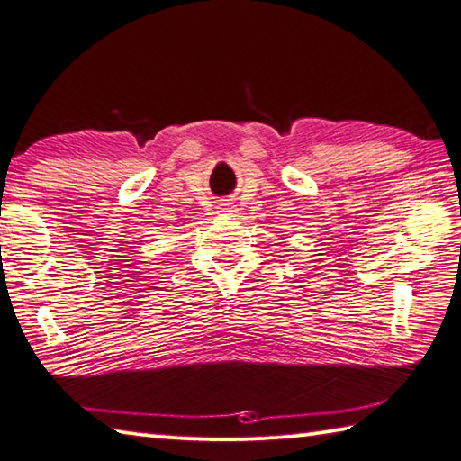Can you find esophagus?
I'll return each instance as SVG.
<instances>
[{
	"label": "esophagus",
	"instance_id": "esophagus-1",
	"mask_svg": "<svg viewBox=\"0 0 461 461\" xmlns=\"http://www.w3.org/2000/svg\"><path fill=\"white\" fill-rule=\"evenodd\" d=\"M218 212H220V215H231L233 212H236V208H233L231 203H221L220 208H218Z\"/></svg>",
	"mask_w": 461,
	"mask_h": 461
}]
</instances>
